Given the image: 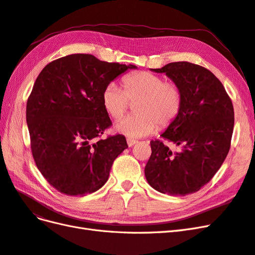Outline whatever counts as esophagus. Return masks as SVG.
<instances>
[{
  "label": "esophagus",
  "instance_id": "1",
  "mask_svg": "<svg viewBox=\"0 0 255 255\" xmlns=\"http://www.w3.org/2000/svg\"><path fill=\"white\" fill-rule=\"evenodd\" d=\"M127 141H128V146H132V145H134L135 143H137V142H138V140L134 139V138H128Z\"/></svg>",
  "mask_w": 255,
  "mask_h": 255
}]
</instances>
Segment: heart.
<instances>
[{
  "label": "heart",
  "instance_id": "1",
  "mask_svg": "<svg viewBox=\"0 0 255 255\" xmlns=\"http://www.w3.org/2000/svg\"><path fill=\"white\" fill-rule=\"evenodd\" d=\"M122 89L115 83L102 91V104L111 118L119 120L134 104L135 113L116 125L118 132L129 137H142L156 128H167L180 116L183 90L174 82L145 71L127 74Z\"/></svg>",
  "mask_w": 255,
  "mask_h": 255
}]
</instances>
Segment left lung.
Masks as SVG:
<instances>
[{
  "instance_id": "1",
  "label": "left lung",
  "mask_w": 255,
  "mask_h": 255,
  "mask_svg": "<svg viewBox=\"0 0 255 255\" xmlns=\"http://www.w3.org/2000/svg\"><path fill=\"white\" fill-rule=\"evenodd\" d=\"M183 90L180 116L160 136L180 146L173 152L151 140L145 179L161 194L186 196L210 182L225 161L234 128V109L222 83L208 69L175 61L160 69Z\"/></svg>"
}]
</instances>
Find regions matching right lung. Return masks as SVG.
Segmentation results:
<instances>
[{
	"mask_svg": "<svg viewBox=\"0 0 255 255\" xmlns=\"http://www.w3.org/2000/svg\"><path fill=\"white\" fill-rule=\"evenodd\" d=\"M134 65L107 63L91 54L51 61L38 75L26 103L30 149L38 170L67 196H85L109 180L114 160L128 148L112 126L102 91Z\"/></svg>",
	"mask_w": 255,
	"mask_h": 255,
	"instance_id": "add662e5",
	"label": "right lung"
}]
</instances>
